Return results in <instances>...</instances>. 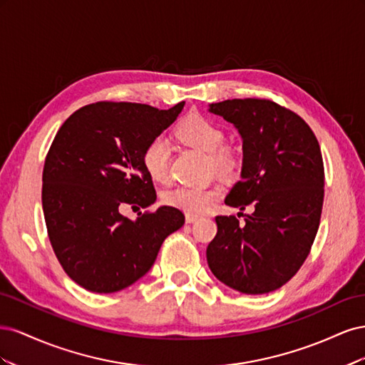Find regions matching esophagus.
<instances>
[{"label":"esophagus","instance_id":"1","mask_svg":"<svg viewBox=\"0 0 365 365\" xmlns=\"http://www.w3.org/2000/svg\"><path fill=\"white\" fill-rule=\"evenodd\" d=\"M196 219H197L196 215H185V222H187V224H193Z\"/></svg>","mask_w":365,"mask_h":365}]
</instances>
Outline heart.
I'll return each instance as SVG.
<instances>
[{
  "label": "heart",
  "mask_w": 365,
  "mask_h": 365,
  "mask_svg": "<svg viewBox=\"0 0 365 365\" xmlns=\"http://www.w3.org/2000/svg\"><path fill=\"white\" fill-rule=\"evenodd\" d=\"M176 135L184 143L196 150L207 153L210 164L215 169L228 172L236 165L235 153L227 148H220L224 143V130L212 120L202 115L192 114L184 118L176 128ZM169 160L170 148L164 137L158 135L152 138L143 150L141 163L149 178L157 182H164L169 176ZM219 192L216 189H205V187H176L164 195V201L168 205L180 208L189 215H201L210 207Z\"/></svg>",
  "instance_id": "obj_1"
}]
</instances>
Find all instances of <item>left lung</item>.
<instances>
[{
	"mask_svg": "<svg viewBox=\"0 0 365 365\" xmlns=\"http://www.w3.org/2000/svg\"><path fill=\"white\" fill-rule=\"evenodd\" d=\"M208 113L233 123L242 138L240 181L225 204L254 208L244 225L216 216L208 267L242 294H268L294 277L314 244L324 200L322 150L302 117L271 101L233 98Z\"/></svg>",
	"mask_w": 365,
	"mask_h": 365,
	"instance_id": "1",
	"label": "left lung"
}]
</instances>
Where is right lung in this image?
I'll return each instance as SVG.
<instances>
[{
	"mask_svg": "<svg viewBox=\"0 0 365 365\" xmlns=\"http://www.w3.org/2000/svg\"><path fill=\"white\" fill-rule=\"evenodd\" d=\"M184 103H93L77 109L54 137L42 173L43 217L63 271L86 291L111 294L135 283L164 239L184 225V215L169 205L135 220L118 210L157 201L141 155Z\"/></svg>",
	"mask_w": 365,
	"mask_h": 365,
	"instance_id": "1",
	"label": "right lung"
}]
</instances>
